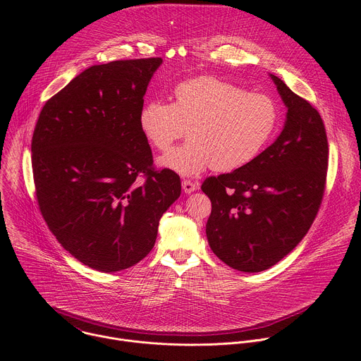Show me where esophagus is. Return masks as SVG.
<instances>
[{"instance_id": "1", "label": "esophagus", "mask_w": 361, "mask_h": 361, "mask_svg": "<svg viewBox=\"0 0 361 361\" xmlns=\"http://www.w3.org/2000/svg\"><path fill=\"white\" fill-rule=\"evenodd\" d=\"M197 188H198V184H197V183L190 181V180H183V190H184V192L191 194V192H194Z\"/></svg>"}]
</instances>
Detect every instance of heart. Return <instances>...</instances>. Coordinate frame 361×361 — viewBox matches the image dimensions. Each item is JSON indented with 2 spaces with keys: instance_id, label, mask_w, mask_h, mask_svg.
Masks as SVG:
<instances>
[{
  "instance_id": "b5f03b06",
  "label": "heart",
  "mask_w": 361,
  "mask_h": 361,
  "mask_svg": "<svg viewBox=\"0 0 361 361\" xmlns=\"http://www.w3.org/2000/svg\"><path fill=\"white\" fill-rule=\"evenodd\" d=\"M174 101H147L138 114L144 138L160 151L184 135L190 140L159 159L163 169L194 177L214 167L233 171L250 164L269 145L280 124L277 102L267 94L198 77L174 87Z\"/></svg>"
}]
</instances>
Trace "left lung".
<instances>
[{
	"label": "left lung",
	"mask_w": 361,
	"mask_h": 361,
	"mask_svg": "<svg viewBox=\"0 0 361 361\" xmlns=\"http://www.w3.org/2000/svg\"><path fill=\"white\" fill-rule=\"evenodd\" d=\"M270 77L287 107L281 134L250 164L201 185L212 201L209 244L221 262L244 273L273 267L302 240L326 188L324 123L310 102Z\"/></svg>",
	"instance_id": "8db88e82"
}]
</instances>
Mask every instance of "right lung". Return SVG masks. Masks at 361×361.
Listing matches in <instances>:
<instances>
[{"instance_id": "obj_1", "label": "right lung", "mask_w": 361, "mask_h": 361, "mask_svg": "<svg viewBox=\"0 0 361 361\" xmlns=\"http://www.w3.org/2000/svg\"><path fill=\"white\" fill-rule=\"evenodd\" d=\"M161 63L120 60L84 70L45 102L34 128L39 212L59 243L101 273L141 262L181 194L174 171L154 169L138 126L142 97Z\"/></svg>"}]
</instances>
